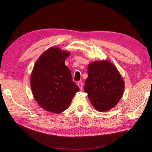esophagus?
Here are the masks:
<instances>
[{"label":"esophagus","instance_id":"esophagus-1","mask_svg":"<svg viewBox=\"0 0 152 152\" xmlns=\"http://www.w3.org/2000/svg\"><path fill=\"white\" fill-rule=\"evenodd\" d=\"M77 86H79L80 90H82V88H83V84H82V82L81 81H79L77 82Z\"/></svg>","mask_w":152,"mask_h":152}]
</instances>
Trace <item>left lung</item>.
Segmentation results:
<instances>
[{
    "label": "left lung",
    "mask_w": 152,
    "mask_h": 152,
    "mask_svg": "<svg viewBox=\"0 0 152 152\" xmlns=\"http://www.w3.org/2000/svg\"><path fill=\"white\" fill-rule=\"evenodd\" d=\"M84 91L99 112L108 111L115 106L123 95L124 82L113 64L107 60L91 63Z\"/></svg>",
    "instance_id": "8db88e82"
}]
</instances>
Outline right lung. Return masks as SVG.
<instances>
[{
	"mask_svg": "<svg viewBox=\"0 0 152 152\" xmlns=\"http://www.w3.org/2000/svg\"><path fill=\"white\" fill-rule=\"evenodd\" d=\"M70 53L50 48L36 61L30 79L36 102L46 111L59 113L66 110L79 88L65 64Z\"/></svg>",
	"mask_w": 152,
	"mask_h": 152,
	"instance_id": "add662e5",
	"label": "right lung"
}]
</instances>
